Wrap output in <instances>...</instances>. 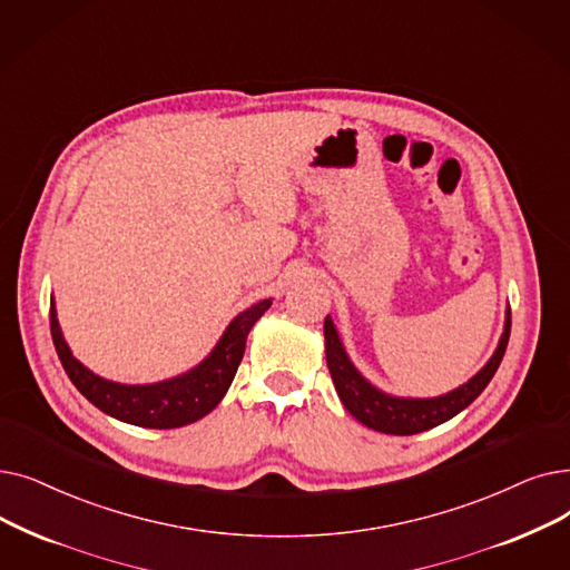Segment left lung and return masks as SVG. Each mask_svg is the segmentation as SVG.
Instances as JSON below:
<instances>
[{"mask_svg": "<svg viewBox=\"0 0 570 570\" xmlns=\"http://www.w3.org/2000/svg\"><path fill=\"white\" fill-rule=\"evenodd\" d=\"M510 324L512 321L508 307L503 335L499 340L497 352H493L487 365L475 377H470L465 384L450 393L438 395V399H399V395H389L370 384L354 367L350 356H346L331 316H326L324 321L326 361L342 405L350 410V414L356 416L361 424L389 435H414L456 416L487 389V384L497 375V370L503 361L505 346L510 340Z\"/></svg>", "mask_w": 570, "mask_h": 570, "instance_id": "left-lung-1", "label": "left lung"}]
</instances>
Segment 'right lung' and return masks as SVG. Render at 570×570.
I'll return each instance as SVG.
<instances>
[{
    "instance_id": "add662e5",
    "label": "right lung",
    "mask_w": 570,
    "mask_h": 570,
    "mask_svg": "<svg viewBox=\"0 0 570 570\" xmlns=\"http://www.w3.org/2000/svg\"><path fill=\"white\" fill-rule=\"evenodd\" d=\"M269 305L272 301H261L254 307L237 314L230 321L226 333L220 335L212 354L200 365H195L179 377L156 384H118L90 373L83 363L71 356L62 337L53 303L51 335L65 373L95 407H100L105 414L116 416L120 422L132 426L179 429L209 414L220 403V399H224L244 356L246 335H249L256 321L269 309Z\"/></svg>"
}]
</instances>
